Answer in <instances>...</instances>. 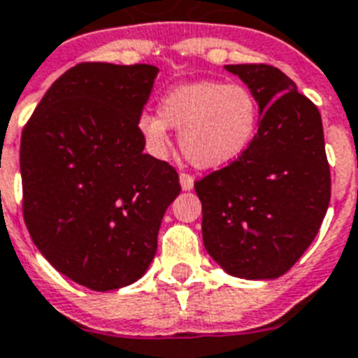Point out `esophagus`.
<instances>
[{"label":"esophagus","instance_id":"1","mask_svg":"<svg viewBox=\"0 0 358 358\" xmlns=\"http://www.w3.org/2000/svg\"><path fill=\"white\" fill-rule=\"evenodd\" d=\"M193 184H195V180H193L191 174H180V185H182V189L191 191L193 189Z\"/></svg>","mask_w":358,"mask_h":358}]
</instances>
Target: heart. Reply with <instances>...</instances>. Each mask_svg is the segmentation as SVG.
Masks as SVG:
<instances>
[{
  "label": "heart",
  "instance_id": "obj_1",
  "mask_svg": "<svg viewBox=\"0 0 358 358\" xmlns=\"http://www.w3.org/2000/svg\"><path fill=\"white\" fill-rule=\"evenodd\" d=\"M259 122V103L244 84L201 80L167 92L157 114L138 118V131L150 152L163 155L171 144V127L180 129V152L187 163L220 169L250 148Z\"/></svg>",
  "mask_w": 358,
  "mask_h": 358
}]
</instances>
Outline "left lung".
Wrapping results in <instances>:
<instances>
[{
	"instance_id": "1",
	"label": "left lung",
	"mask_w": 358,
	"mask_h": 358,
	"mask_svg": "<svg viewBox=\"0 0 358 358\" xmlns=\"http://www.w3.org/2000/svg\"><path fill=\"white\" fill-rule=\"evenodd\" d=\"M261 108L257 135L229 167L195 184L203 242L227 274L274 280L312 244L331 203V171L317 106L282 71L225 65Z\"/></svg>"
}]
</instances>
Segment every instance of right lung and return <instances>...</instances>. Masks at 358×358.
I'll return each instance as SVG.
<instances>
[{"instance_id":"right-lung-1","label":"right lung","mask_w":358,"mask_h":358,"mask_svg":"<svg viewBox=\"0 0 358 358\" xmlns=\"http://www.w3.org/2000/svg\"><path fill=\"white\" fill-rule=\"evenodd\" d=\"M154 65L78 64L22 131L24 222L43 257L78 285L113 291L144 276L178 174L144 154L138 118Z\"/></svg>"}]
</instances>
